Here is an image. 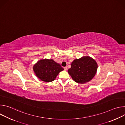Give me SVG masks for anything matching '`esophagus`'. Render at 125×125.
Instances as JSON below:
<instances>
[{
  "instance_id": "1",
  "label": "esophagus",
  "mask_w": 125,
  "mask_h": 125,
  "mask_svg": "<svg viewBox=\"0 0 125 125\" xmlns=\"http://www.w3.org/2000/svg\"><path fill=\"white\" fill-rule=\"evenodd\" d=\"M64 70H65V71H66L67 70V67H65L64 68Z\"/></svg>"
}]
</instances>
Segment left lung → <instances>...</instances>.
<instances>
[{"mask_svg":"<svg viewBox=\"0 0 125 125\" xmlns=\"http://www.w3.org/2000/svg\"><path fill=\"white\" fill-rule=\"evenodd\" d=\"M97 67V64L93 58L90 56H83L74 60L68 72L75 82L84 83L94 77Z\"/></svg>","mask_w":125,"mask_h":125,"instance_id":"8db88e82","label":"left lung"}]
</instances>
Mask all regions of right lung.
I'll use <instances>...</instances> for the list:
<instances>
[{
    "label": "right lung",
    "mask_w": 125,
    "mask_h": 125,
    "mask_svg": "<svg viewBox=\"0 0 125 125\" xmlns=\"http://www.w3.org/2000/svg\"><path fill=\"white\" fill-rule=\"evenodd\" d=\"M34 72L38 78L45 82L54 81L64 69L53 59H41L33 66Z\"/></svg>",
    "instance_id": "1"
}]
</instances>
